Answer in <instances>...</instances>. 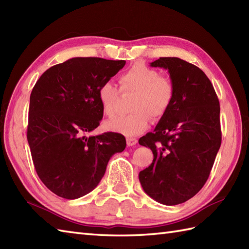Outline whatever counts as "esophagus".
Returning a JSON list of instances; mask_svg holds the SVG:
<instances>
[{
	"label": "esophagus",
	"instance_id": "esophagus-1",
	"mask_svg": "<svg viewBox=\"0 0 249 249\" xmlns=\"http://www.w3.org/2000/svg\"><path fill=\"white\" fill-rule=\"evenodd\" d=\"M126 142H127L128 146H133L137 143V142H138V140L134 138V137H127V138H126Z\"/></svg>",
	"mask_w": 249,
	"mask_h": 249
}]
</instances>
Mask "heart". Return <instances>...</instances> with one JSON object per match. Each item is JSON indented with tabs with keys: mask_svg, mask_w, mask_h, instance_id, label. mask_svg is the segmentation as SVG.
I'll use <instances>...</instances> for the list:
<instances>
[{
	"mask_svg": "<svg viewBox=\"0 0 249 249\" xmlns=\"http://www.w3.org/2000/svg\"><path fill=\"white\" fill-rule=\"evenodd\" d=\"M119 81L123 93H137L131 105L134 113L106 122L107 129L127 137L137 136L147 128L150 116L160 120L170 109L176 94L174 84L170 78L160 76L155 68L136 63L122 73ZM97 94L104 113L108 118H114L118 113L119 89L107 81L99 87Z\"/></svg>",
	"mask_w": 249,
	"mask_h": 249,
	"instance_id": "heart-1",
	"label": "heart"
}]
</instances>
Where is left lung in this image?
Wrapping results in <instances>:
<instances>
[{"instance_id":"obj_1","label":"left lung","mask_w":249,"mask_h":249,"mask_svg":"<svg viewBox=\"0 0 249 249\" xmlns=\"http://www.w3.org/2000/svg\"><path fill=\"white\" fill-rule=\"evenodd\" d=\"M151 66L168 70L176 94L154 131L139 139L154 155L139 181L157 202L176 205L193 198L208 181L221 143L219 100L210 79L194 64L160 57Z\"/></svg>"}]
</instances>
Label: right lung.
I'll use <instances>...</instances> for the list:
<instances>
[{"mask_svg": "<svg viewBox=\"0 0 249 249\" xmlns=\"http://www.w3.org/2000/svg\"><path fill=\"white\" fill-rule=\"evenodd\" d=\"M125 63L72 57L47 70L32 89L26 131L32 160L40 181L59 197L72 200L92 192L111 156L125 149L118 133L83 136L103 119L99 87Z\"/></svg>", "mask_w": 249, "mask_h": 249, "instance_id": "right-lung-1", "label": "right lung"}]
</instances>
